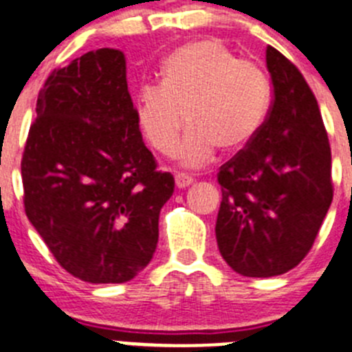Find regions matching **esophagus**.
Returning a JSON list of instances; mask_svg holds the SVG:
<instances>
[{"instance_id":"obj_1","label":"esophagus","mask_w":352,"mask_h":352,"mask_svg":"<svg viewBox=\"0 0 352 352\" xmlns=\"http://www.w3.org/2000/svg\"><path fill=\"white\" fill-rule=\"evenodd\" d=\"M192 182H195V179H192L191 175H188V173H177L175 175L177 188H180V189L188 188V186H191Z\"/></svg>"}]
</instances>
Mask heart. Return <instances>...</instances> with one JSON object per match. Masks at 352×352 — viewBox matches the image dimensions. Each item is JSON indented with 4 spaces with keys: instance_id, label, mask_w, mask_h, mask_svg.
I'll return each mask as SVG.
<instances>
[{
    "instance_id": "heart-1",
    "label": "heart",
    "mask_w": 352,
    "mask_h": 352,
    "mask_svg": "<svg viewBox=\"0 0 352 352\" xmlns=\"http://www.w3.org/2000/svg\"><path fill=\"white\" fill-rule=\"evenodd\" d=\"M161 77L138 87L135 116L148 144L163 154L172 153L188 119L191 124L177 147L188 166L207 163L217 145L223 151L245 147L265 121L267 75L215 40L173 50L161 66Z\"/></svg>"
}]
</instances>
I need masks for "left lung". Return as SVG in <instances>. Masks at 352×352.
<instances>
[{"instance_id": "obj_1", "label": "left lung", "mask_w": 352, "mask_h": 352, "mask_svg": "<svg viewBox=\"0 0 352 352\" xmlns=\"http://www.w3.org/2000/svg\"><path fill=\"white\" fill-rule=\"evenodd\" d=\"M274 85L256 137L217 173L215 239L243 277H274L309 254L333 199L331 148L318 100L300 69L267 47Z\"/></svg>"}]
</instances>
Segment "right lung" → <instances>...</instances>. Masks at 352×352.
Segmentation results:
<instances>
[{"label":"right lung","instance_id":"add662e5","mask_svg":"<svg viewBox=\"0 0 352 352\" xmlns=\"http://www.w3.org/2000/svg\"><path fill=\"white\" fill-rule=\"evenodd\" d=\"M21 173L28 219L68 274L121 284L147 267L175 180L142 140L121 50H91L49 75Z\"/></svg>","mask_w":352,"mask_h":352}]
</instances>
